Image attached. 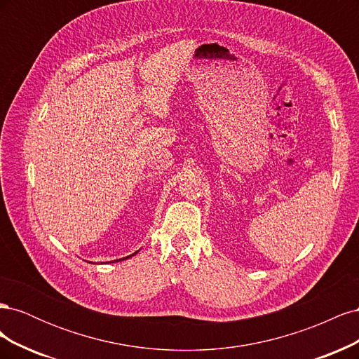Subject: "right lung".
I'll list each match as a JSON object with an SVG mask.
<instances>
[{"label":"right lung","instance_id":"add662e5","mask_svg":"<svg viewBox=\"0 0 359 359\" xmlns=\"http://www.w3.org/2000/svg\"><path fill=\"white\" fill-rule=\"evenodd\" d=\"M137 252H139V250H137ZM137 252H135L133 255H130V256H126V257H123V259H116V260H112V262H119V260H126V259H128V257H132V256L137 255Z\"/></svg>","mask_w":359,"mask_h":359}]
</instances>
